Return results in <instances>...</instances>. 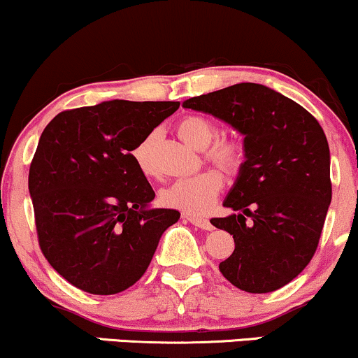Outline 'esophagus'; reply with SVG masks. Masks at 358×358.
Listing matches in <instances>:
<instances>
[{"label":"esophagus","instance_id":"1","mask_svg":"<svg viewBox=\"0 0 358 358\" xmlns=\"http://www.w3.org/2000/svg\"><path fill=\"white\" fill-rule=\"evenodd\" d=\"M187 219L190 220L192 224L195 225V227L203 229V231H212V229H213L212 222L208 220V219H203V217H195V215H190V217H187Z\"/></svg>","mask_w":358,"mask_h":358}]
</instances>
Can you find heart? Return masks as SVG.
Here are the masks:
<instances>
[{
	"label": "heart",
	"instance_id": "1",
	"mask_svg": "<svg viewBox=\"0 0 358 358\" xmlns=\"http://www.w3.org/2000/svg\"><path fill=\"white\" fill-rule=\"evenodd\" d=\"M178 136L183 139L187 145L203 150L207 148L215 136V127L208 119L200 116L183 117L178 122ZM133 162L145 176H151L155 173L153 162V134L146 136L138 143L133 150ZM241 143L234 139H219L207 150V158L217 163L225 171H234L239 168L242 163ZM224 180L217 170H203L188 178H180L168 185L162 192V202L166 207L182 210L188 215H203L210 210L219 195Z\"/></svg>",
	"mask_w": 358,
	"mask_h": 358
}]
</instances>
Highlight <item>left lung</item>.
Masks as SVG:
<instances>
[{
	"label": "left lung",
	"mask_w": 358,
	"mask_h": 358,
	"mask_svg": "<svg viewBox=\"0 0 358 358\" xmlns=\"http://www.w3.org/2000/svg\"><path fill=\"white\" fill-rule=\"evenodd\" d=\"M183 108L244 136V163L224 200L236 213L210 220L236 242L220 273L248 293L279 289L311 261L331 202L322 126L298 102L252 82L192 97Z\"/></svg>",
	"instance_id": "obj_1"
}]
</instances>
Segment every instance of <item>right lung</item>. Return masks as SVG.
I'll use <instances>...</instances> for the list:
<instances>
[{
    "mask_svg": "<svg viewBox=\"0 0 358 358\" xmlns=\"http://www.w3.org/2000/svg\"><path fill=\"white\" fill-rule=\"evenodd\" d=\"M180 102L104 101L64 110L40 136L28 190L43 256L90 294H116L146 273L163 232L180 219L151 208L155 192L133 150Z\"/></svg>",
    "mask_w": 358,
    "mask_h": 358,
    "instance_id": "1",
    "label": "right lung"
}]
</instances>
